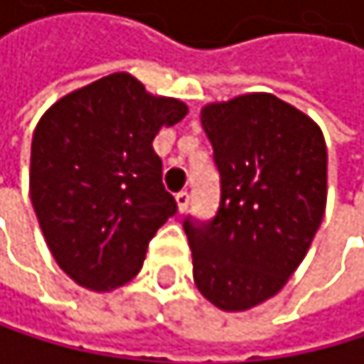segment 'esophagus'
<instances>
[{
  "label": "esophagus",
  "instance_id": "1",
  "mask_svg": "<svg viewBox=\"0 0 364 364\" xmlns=\"http://www.w3.org/2000/svg\"><path fill=\"white\" fill-rule=\"evenodd\" d=\"M176 205H178V212L181 214H183L186 212V209H188V205H190V192H178L176 194Z\"/></svg>",
  "mask_w": 364,
  "mask_h": 364
}]
</instances>
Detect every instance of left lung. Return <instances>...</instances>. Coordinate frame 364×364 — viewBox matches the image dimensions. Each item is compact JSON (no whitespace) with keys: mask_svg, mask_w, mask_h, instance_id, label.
Here are the masks:
<instances>
[{"mask_svg":"<svg viewBox=\"0 0 364 364\" xmlns=\"http://www.w3.org/2000/svg\"><path fill=\"white\" fill-rule=\"evenodd\" d=\"M220 205L209 223L186 218L194 282L227 312L271 299L306 257L323 220L328 148L316 124L273 93L207 105Z\"/></svg>","mask_w":364,"mask_h":364,"instance_id":"obj_1","label":"left lung"}]
</instances>
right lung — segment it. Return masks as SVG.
Here are the masks:
<instances>
[{"label":"right lung","mask_w":364,"mask_h":364,"mask_svg":"<svg viewBox=\"0 0 364 364\" xmlns=\"http://www.w3.org/2000/svg\"><path fill=\"white\" fill-rule=\"evenodd\" d=\"M188 107L150 95L131 74L67 93L38 119L30 198L58 267L89 290L131 282L148 242L176 214L152 139Z\"/></svg>","instance_id":"1"}]
</instances>
